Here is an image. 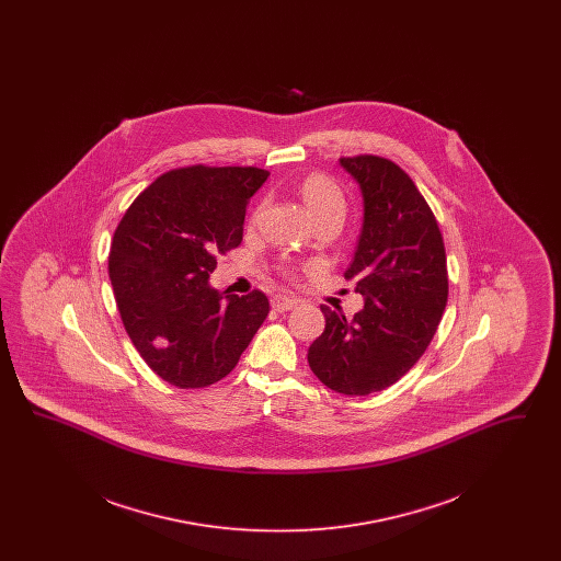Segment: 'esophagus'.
I'll return each instance as SVG.
<instances>
[{"label": "esophagus", "instance_id": "34e87169", "mask_svg": "<svg viewBox=\"0 0 561 561\" xmlns=\"http://www.w3.org/2000/svg\"><path fill=\"white\" fill-rule=\"evenodd\" d=\"M298 298H294V296H286V294H277V296H273L271 298V307L275 309V311H279V313H284V311H290L294 307H298Z\"/></svg>", "mask_w": 561, "mask_h": 561}]
</instances>
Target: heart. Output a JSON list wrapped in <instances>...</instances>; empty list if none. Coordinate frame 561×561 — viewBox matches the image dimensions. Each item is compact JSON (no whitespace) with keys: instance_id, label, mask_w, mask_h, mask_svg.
<instances>
[{"instance_id":"obj_1","label":"heart","mask_w":561,"mask_h":561,"mask_svg":"<svg viewBox=\"0 0 561 561\" xmlns=\"http://www.w3.org/2000/svg\"><path fill=\"white\" fill-rule=\"evenodd\" d=\"M300 197L311 216L328 213V210H336V213L345 210L343 191L332 179H328L323 174H309L300 183Z\"/></svg>"}]
</instances>
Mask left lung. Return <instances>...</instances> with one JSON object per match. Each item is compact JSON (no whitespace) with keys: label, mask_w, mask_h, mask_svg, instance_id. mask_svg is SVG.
<instances>
[{"label":"left lung","mask_w":561,"mask_h":561,"mask_svg":"<svg viewBox=\"0 0 561 561\" xmlns=\"http://www.w3.org/2000/svg\"><path fill=\"white\" fill-rule=\"evenodd\" d=\"M357 183L364 218L345 271L364 309L321 305L325 330L309 347V366L343 396H370L398 382L428 347L448 302L446 250L425 197L393 161L339 160Z\"/></svg>","instance_id":"obj_1"}]
</instances>
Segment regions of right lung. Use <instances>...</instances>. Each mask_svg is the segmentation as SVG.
<instances>
[{"label":"right lung","mask_w":561,"mask_h":561,"mask_svg":"<svg viewBox=\"0 0 561 561\" xmlns=\"http://www.w3.org/2000/svg\"><path fill=\"white\" fill-rule=\"evenodd\" d=\"M261 168L172 170L145 188L122 218L108 256L117 309L153 373L181 389L231 373L268 316L263 293L222 296L210 275L216 254L243 238Z\"/></svg>","instance_id":"right-lung-1"}]
</instances>
